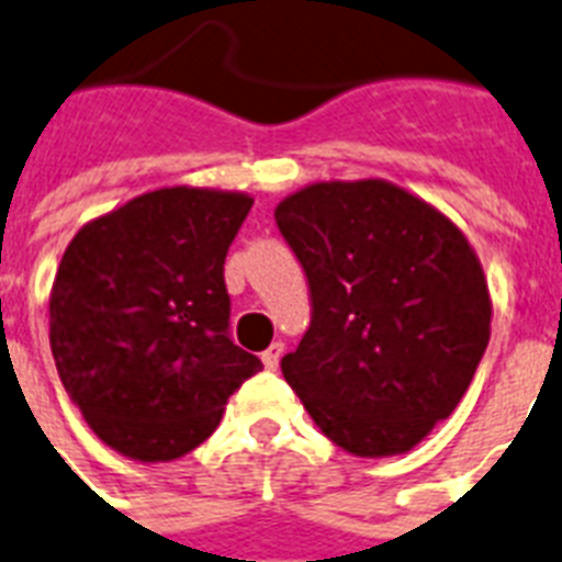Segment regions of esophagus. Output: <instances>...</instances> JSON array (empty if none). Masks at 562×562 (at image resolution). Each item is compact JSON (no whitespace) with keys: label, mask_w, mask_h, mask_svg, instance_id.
<instances>
[{"label":"esophagus","mask_w":562,"mask_h":562,"mask_svg":"<svg viewBox=\"0 0 562 562\" xmlns=\"http://www.w3.org/2000/svg\"><path fill=\"white\" fill-rule=\"evenodd\" d=\"M281 356H284V345H281V341H272V345L267 347V350H263V353H261L263 368L276 370L278 361H281Z\"/></svg>","instance_id":"34e87169"}]
</instances>
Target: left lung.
<instances>
[{
	"instance_id": "obj_1",
	"label": "left lung",
	"mask_w": 562,
	"mask_h": 562,
	"mask_svg": "<svg viewBox=\"0 0 562 562\" xmlns=\"http://www.w3.org/2000/svg\"><path fill=\"white\" fill-rule=\"evenodd\" d=\"M276 221L307 272L313 322L281 373L324 437L364 459L407 453L465 396L491 292L451 217L391 180H318Z\"/></svg>"
}]
</instances>
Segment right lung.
Returning <instances> with one entry per match:
<instances>
[{"label":"right lung","mask_w":562,"mask_h":562,"mask_svg":"<svg viewBox=\"0 0 562 562\" xmlns=\"http://www.w3.org/2000/svg\"><path fill=\"white\" fill-rule=\"evenodd\" d=\"M252 198L164 187L91 217L50 286V353L88 428L134 462L215 434L263 368L229 338L224 261Z\"/></svg>","instance_id":"right-lung-1"}]
</instances>
